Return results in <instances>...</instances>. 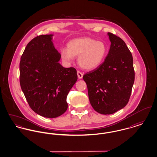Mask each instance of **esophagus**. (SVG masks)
<instances>
[{"label":"esophagus","mask_w":157,"mask_h":157,"mask_svg":"<svg viewBox=\"0 0 157 157\" xmlns=\"http://www.w3.org/2000/svg\"><path fill=\"white\" fill-rule=\"evenodd\" d=\"M77 75H78L79 79H82L83 75V73L81 72V71H77Z\"/></svg>","instance_id":"obj_1"}]
</instances>
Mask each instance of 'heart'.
Wrapping results in <instances>:
<instances>
[{"label":"heart","mask_w":157,"mask_h":157,"mask_svg":"<svg viewBox=\"0 0 157 157\" xmlns=\"http://www.w3.org/2000/svg\"><path fill=\"white\" fill-rule=\"evenodd\" d=\"M107 52L106 46L101 40L90 37L77 38L68 42L67 48L60 50L62 59L71 62L74 56H78L79 66L85 69H93L104 61Z\"/></svg>","instance_id":"heart-1"}]
</instances>
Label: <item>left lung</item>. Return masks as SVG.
I'll list each match as a JSON object with an SVG mask.
<instances>
[{"instance_id":"obj_1","label":"left lung","mask_w":157,"mask_h":157,"mask_svg":"<svg viewBox=\"0 0 157 157\" xmlns=\"http://www.w3.org/2000/svg\"><path fill=\"white\" fill-rule=\"evenodd\" d=\"M108 34L111 44L104 62L83 76L90 104L104 115L112 114L126 106L135 80L132 53L121 37Z\"/></svg>"}]
</instances>
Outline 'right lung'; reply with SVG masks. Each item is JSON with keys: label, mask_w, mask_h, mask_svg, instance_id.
Here are the masks:
<instances>
[{"label": "right lung", "mask_w": 157, "mask_h": 157, "mask_svg": "<svg viewBox=\"0 0 157 157\" xmlns=\"http://www.w3.org/2000/svg\"><path fill=\"white\" fill-rule=\"evenodd\" d=\"M52 35H42L28 44L21 58L19 81L30 108L46 118L67 110V98L78 79L75 67H63L55 48Z\"/></svg>", "instance_id": "right-lung-1"}]
</instances>
